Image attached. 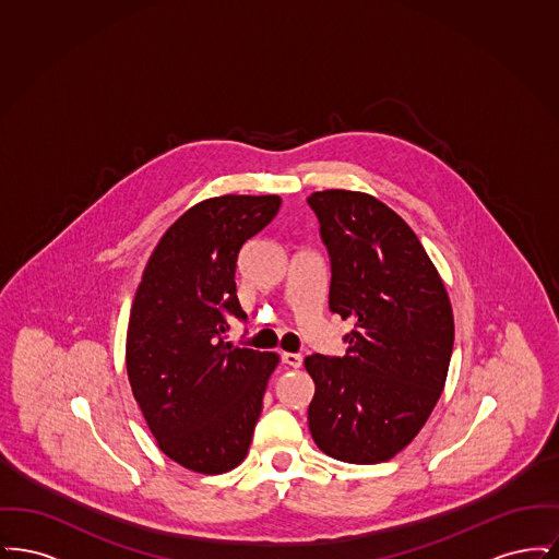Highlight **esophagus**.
Segmentation results:
<instances>
[{
  "label": "esophagus",
  "mask_w": 559,
  "mask_h": 559,
  "mask_svg": "<svg viewBox=\"0 0 559 559\" xmlns=\"http://www.w3.org/2000/svg\"><path fill=\"white\" fill-rule=\"evenodd\" d=\"M283 362H285L287 367H292V369H299L301 362H304V358H301L299 354H293V352H283Z\"/></svg>",
  "instance_id": "34e87169"
}]
</instances>
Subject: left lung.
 <instances>
[{"instance_id":"1","label":"left lung","mask_w":559,"mask_h":559,"mask_svg":"<svg viewBox=\"0 0 559 559\" xmlns=\"http://www.w3.org/2000/svg\"><path fill=\"white\" fill-rule=\"evenodd\" d=\"M331 258L329 308L354 322L342 358L304 360L317 390L308 426L320 451L372 465L426 426L447 383L454 319L447 287L413 233L367 192H312Z\"/></svg>"}]
</instances>
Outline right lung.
<instances>
[{"label":"right lung","instance_id":"add662e5","mask_svg":"<svg viewBox=\"0 0 559 559\" xmlns=\"http://www.w3.org/2000/svg\"><path fill=\"white\" fill-rule=\"evenodd\" d=\"M281 210L276 194L197 203L160 237L133 297L126 367L146 426L171 461L224 474L247 456L278 354L224 344L240 247Z\"/></svg>","mask_w":559,"mask_h":559}]
</instances>
